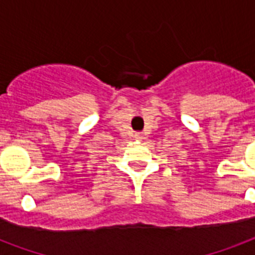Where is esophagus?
I'll return each mask as SVG.
<instances>
[{
  "label": "esophagus",
  "mask_w": 255,
  "mask_h": 255,
  "mask_svg": "<svg viewBox=\"0 0 255 255\" xmlns=\"http://www.w3.org/2000/svg\"><path fill=\"white\" fill-rule=\"evenodd\" d=\"M134 138H136V140H141V138H142L141 132H137V133H134Z\"/></svg>",
  "instance_id": "34e87169"
}]
</instances>
